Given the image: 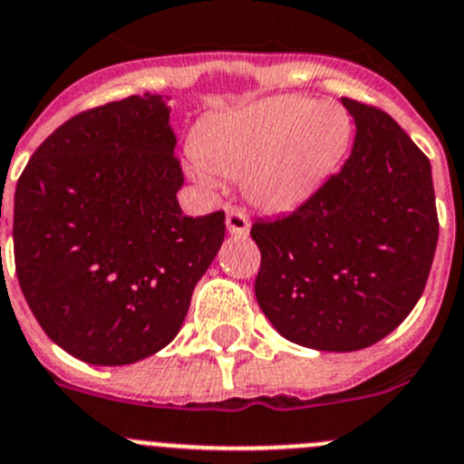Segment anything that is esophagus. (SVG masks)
I'll use <instances>...</instances> for the list:
<instances>
[{"label":"esophagus","mask_w":464,"mask_h":464,"mask_svg":"<svg viewBox=\"0 0 464 464\" xmlns=\"http://www.w3.org/2000/svg\"><path fill=\"white\" fill-rule=\"evenodd\" d=\"M227 228L233 236L242 237L249 233V215L246 210L237 208V206H228L227 208Z\"/></svg>","instance_id":"34e87169"}]
</instances>
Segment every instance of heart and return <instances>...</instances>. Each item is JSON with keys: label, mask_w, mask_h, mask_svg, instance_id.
<instances>
[{"label": "heart", "mask_w": 464, "mask_h": 464, "mask_svg": "<svg viewBox=\"0 0 464 464\" xmlns=\"http://www.w3.org/2000/svg\"><path fill=\"white\" fill-rule=\"evenodd\" d=\"M352 142V120L333 102L260 99L219 112L197 129L192 172L245 177L246 195L267 210L304 204L335 172Z\"/></svg>", "instance_id": "1"}]
</instances>
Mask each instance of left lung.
<instances>
[{
    "instance_id": "left-lung-1",
    "label": "left lung",
    "mask_w": 464,
    "mask_h": 464,
    "mask_svg": "<svg viewBox=\"0 0 464 464\" xmlns=\"http://www.w3.org/2000/svg\"><path fill=\"white\" fill-rule=\"evenodd\" d=\"M356 140L340 172L276 219H256L254 290L285 340L319 352L376 344L411 314L438 246L424 151L388 112L344 97Z\"/></svg>"
}]
</instances>
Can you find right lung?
Returning <instances> with one entry per match:
<instances>
[{"label":"right lung","mask_w":464,"mask_h":464,"mask_svg":"<svg viewBox=\"0 0 464 464\" xmlns=\"http://www.w3.org/2000/svg\"><path fill=\"white\" fill-rule=\"evenodd\" d=\"M159 94L79 112L17 179L15 272L31 313L90 365H131L177 337L227 215H183V168Z\"/></svg>","instance_id":"obj_1"}]
</instances>
